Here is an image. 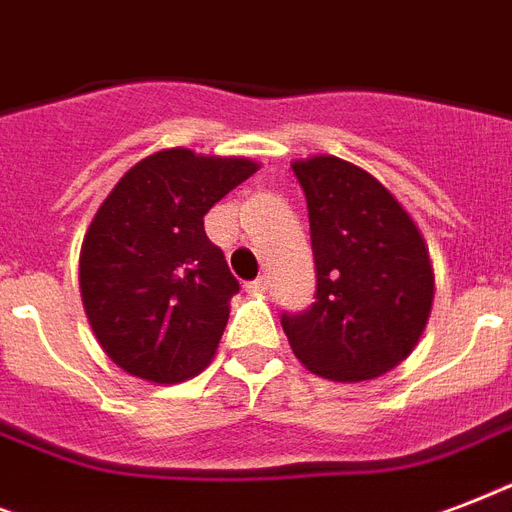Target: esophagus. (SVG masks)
I'll use <instances>...</instances> for the list:
<instances>
[{
	"label": "esophagus",
	"mask_w": 512,
	"mask_h": 512,
	"mask_svg": "<svg viewBox=\"0 0 512 512\" xmlns=\"http://www.w3.org/2000/svg\"><path fill=\"white\" fill-rule=\"evenodd\" d=\"M265 289H268V279H255V281H247V292H252V295H263Z\"/></svg>",
	"instance_id": "esophagus-1"
}]
</instances>
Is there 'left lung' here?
<instances>
[{"mask_svg": "<svg viewBox=\"0 0 512 512\" xmlns=\"http://www.w3.org/2000/svg\"><path fill=\"white\" fill-rule=\"evenodd\" d=\"M308 201L316 303L281 313L295 356L337 382L401 364L433 303V268L406 209L369 172L337 156L292 164Z\"/></svg>", "mask_w": 512, "mask_h": 512, "instance_id": "obj_1", "label": "left lung"}]
</instances>
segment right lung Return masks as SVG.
Instances as JSON below:
<instances>
[{"instance_id":"right-lung-1","label":"right lung","mask_w":512,"mask_h":512,"mask_svg":"<svg viewBox=\"0 0 512 512\" xmlns=\"http://www.w3.org/2000/svg\"><path fill=\"white\" fill-rule=\"evenodd\" d=\"M255 172L249 159L170 148L108 193L84 236L79 284L92 332L124 372L172 385L215 356L239 281L204 215Z\"/></svg>"}]
</instances>
